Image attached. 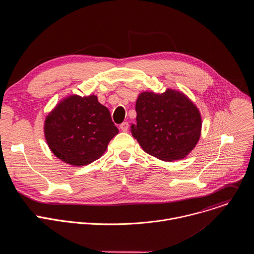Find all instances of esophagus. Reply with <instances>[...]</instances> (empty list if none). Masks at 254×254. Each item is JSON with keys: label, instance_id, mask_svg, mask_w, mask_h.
Here are the masks:
<instances>
[{"label": "esophagus", "instance_id": "obj_1", "mask_svg": "<svg viewBox=\"0 0 254 254\" xmlns=\"http://www.w3.org/2000/svg\"><path fill=\"white\" fill-rule=\"evenodd\" d=\"M120 127H121V129L123 130V131H127V129H128V123H123L121 126H120Z\"/></svg>", "mask_w": 254, "mask_h": 254}]
</instances>
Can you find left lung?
<instances>
[{"label": "left lung", "instance_id": "obj_1", "mask_svg": "<svg viewBox=\"0 0 254 254\" xmlns=\"http://www.w3.org/2000/svg\"><path fill=\"white\" fill-rule=\"evenodd\" d=\"M136 125L131 133L147 154L164 162L186 158L201 136L202 117L182 91H142L135 102Z\"/></svg>", "mask_w": 254, "mask_h": 254}]
</instances>
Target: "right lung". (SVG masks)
<instances>
[{
	"label": "right lung",
	"mask_w": 254,
	"mask_h": 254,
	"mask_svg": "<svg viewBox=\"0 0 254 254\" xmlns=\"http://www.w3.org/2000/svg\"><path fill=\"white\" fill-rule=\"evenodd\" d=\"M118 133L110 111L94 94L62 98L44 122V136L50 151L62 162L75 167L99 159Z\"/></svg>",
	"instance_id": "right-lung-1"
}]
</instances>
